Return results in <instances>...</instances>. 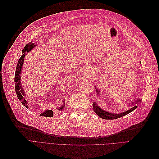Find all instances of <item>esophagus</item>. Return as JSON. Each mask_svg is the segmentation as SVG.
<instances>
[{
	"label": "esophagus",
	"mask_w": 159,
	"mask_h": 159,
	"mask_svg": "<svg viewBox=\"0 0 159 159\" xmlns=\"http://www.w3.org/2000/svg\"><path fill=\"white\" fill-rule=\"evenodd\" d=\"M91 75V70L89 68H85L83 70L82 73H81V78H86L89 77Z\"/></svg>",
	"instance_id": "34e87169"
}]
</instances>
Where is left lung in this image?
I'll use <instances>...</instances> for the list:
<instances>
[{"label":"left lung","mask_w":159,"mask_h":159,"mask_svg":"<svg viewBox=\"0 0 159 159\" xmlns=\"http://www.w3.org/2000/svg\"><path fill=\"white\" fill-rule=\"evenodd\" d=\"M95 90H96V92H97V94L98 95H99L101 93L99 92V89L97 88L95 89ZM139 102H141L140 99H138V100H137L135 102H133V103L132 105L131 104V106H132V107L131 109H129L127 111H125L120 113H111L109 111H107L103 110L99 106V105L96 102H93V109L94 111V112L101 118H102L103 119H118V118H120L121 117H123V116H125V115H126L129 114V113L132 112L133 111H134L137 108V105L136 104H137L139 103Z\"/></svg>","instance_id":"8db88e82"}]
</instances>
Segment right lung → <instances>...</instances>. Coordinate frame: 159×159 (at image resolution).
<instances>
[{"instance_id": "1", "label": "right lung", "mask_w": 159, "mask_h": 159, "mask_svg": "<svg viewBox=\"0 0 159 159\" xmlns=\"http://www.w3.org/2000/svg\"><path fill=\"white\" fill-rule=\"evenodd\" d=\"M36 46V45L35 44V43H32V42H30L28 43V44H26L25 48H24V49L22 50V55L21 56L20 58L18 61V64L16 68L15 75H14V84H15V90H16V95L18 99L20 100V102L22 103V104L28 109L29 108V106H28V102L26 99V93L22 85L21 73H22V69L23 64H24V60H25L26 53L30 52L33 48H34ZM62 103H63V105H61L60 107H57V109L58 110H62L64 107L65 106L64 101V102ZM53 115H54V111L51 109H48V110L46 109L45 111H44L40 114L41 116L48 117H52Z\"/></svg>"}]
</instances>
